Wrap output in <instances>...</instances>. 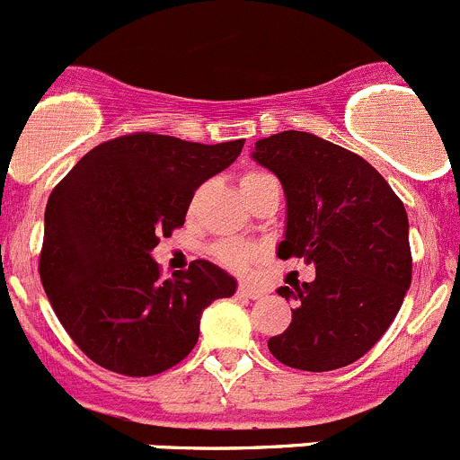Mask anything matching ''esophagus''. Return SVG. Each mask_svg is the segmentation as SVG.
Listing matches in <instances>:
<instances>
[{
	"label": "esophagus",
	"instance_id": "obj_1",
	"mask_svg": "<svg viewBox=\"0 0 460 460\" xmlns=\"http://www.w3.org/2000/svg\"><path fill=\"white\" fill-rule=\"evenodd\" d=\"M238 295L240 297H250V299H259L265 295V288H261V286H252V283H243L238 288Z\"/></svg>",
	"mask_w": 460,
	"mask_h": 460
}]
</instances>
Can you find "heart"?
Here are the masks:
<instances>
[{"label":"heart","instance_id":"heart-1","mask_svg":"<svg viewBox=\"0 0 460 460\" xmlns=\"http://www.w3.org/2000/svg\"><path fill=\"white\" fill-rule=\"evenodd\" d=\"M254 177H261L259 172H250V174H244L243 181H247V179H254ZM252 256H254V250H252V247H247V244L226 243V244H220V247H217V259H220L222 263L231 265V268H244V265L252 261Z\"/></svg>","mask_w":460,"mask_h":460}]
</instances>
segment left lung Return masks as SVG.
Segmentation results:
<instances>
[{"label":"left lung","mask_w":460,"mask_h":460,"mask_svg":"<svg viewBox=\"0 0 460 460\" xmlns=\"http://www.w3.org/2000/svg\"><path fill=\"white\" fill-rule=\"evenodd\" d=\"M286 195L279 259L315 265V279L281 286L293 322L268 347L283 366L308 372L345 367L376 345L411 288L409 216L366 161L306 131L256 140L252 152Z\"/></svg>","instance_id":"8db88e82"}]
</instances>
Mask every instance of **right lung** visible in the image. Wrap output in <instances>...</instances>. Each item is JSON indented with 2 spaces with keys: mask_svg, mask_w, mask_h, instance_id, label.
<instances>
[{
  "mask_svg": "<svg viewBox=\"0 0 460 460\" xmlns=\"http://www.w3.org/2000/svg\"><path fill=\"white\" fill-rule=\"evenodd\" d=\"M243 145L131 133L90 149L51 190L42 286L97 366L127 376L177 366L197 345L204 308L235 293V279L208 261L163 279L152 250L186 222L197 188L226 170Z\"/></svg>",
  "mask_w": 460,
  "mask_h": 460,
  "instance_id": "add662e5",
  "label": "right lung"
}]
</instances>
